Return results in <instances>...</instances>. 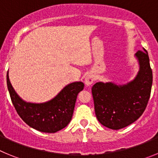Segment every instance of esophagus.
<instances>
[{"mask_svg": "<svg viewBox=\"0 0 158 158\" xmlns=\"http://www.w3.org/2000/svg\"><path fill=\"white\" fill-rule=\"evenodd\" d=\"M94 81H95L94 76H93L92 73H89V74L85 77V85L87 86H90L94 82Z\"/></svg>", "mask_w": 158, "mask_h": 158, "instance_id": "34e87169", "label": "esophagus"}]
</instances>
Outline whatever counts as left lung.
Here are the masks:
<instances>
[{
	"instance_id": "8db88e82",
	"label": "left lung",
	"mask_w": 158,
	"mask_h": 158,
	"mask_svg": "<svg viewBox=\"0 0 158 158\" xmlns=\"http://www.w3.org/2000/svg\"><path fill=\"white\" fill-rule=\"evenodd\" d=\"M139 63L136 77L126 85L97 82L92 88L96 116L112 130L126 127L142 115L151 93L153 73L146 49L135 54Z\"/></svg>"
}]
</instances>
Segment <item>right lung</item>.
<instances>
[{
	"label": "right lung",
	"instance_id": "1",
	"mask_svg": "<svg viewBox=\"0 0 158 158\" xmlns=\"http://www.w3.org/2000/svg\"><path fill=\"white\" fill-rule=\"evenodd\" d=\"M7 85L16 112L28 126L41 132L55 133L70 122L77 96L85 85L81 81L69 84L54 99L41 104L28 103L22 100L11 85L8 71Z\"/></svg>",
	"mask_w": 158,
	"mask_h": 158
}]
</instances>
